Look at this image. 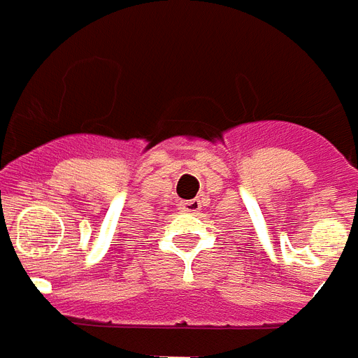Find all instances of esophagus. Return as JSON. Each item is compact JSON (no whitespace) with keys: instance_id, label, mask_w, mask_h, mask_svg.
<instances>
[{"instance_id":"obj_1","label":"esophagus","mask_w":358,"mask_h":358,"mask_svg":"<svg viewBox=\"0 0 358 358\" xmlns=\"http://www.w3.org/2000/svg\"><path fill=\"white\" fill-rule=\"evenodd\" d=\"M181 208L188 214H197V213H199V208H201V203L197 201V199H190V201L182 203Z\"/></svg>"}]
</instances>
